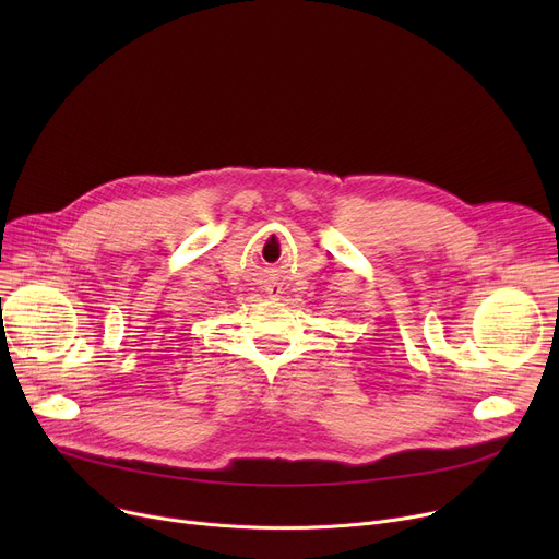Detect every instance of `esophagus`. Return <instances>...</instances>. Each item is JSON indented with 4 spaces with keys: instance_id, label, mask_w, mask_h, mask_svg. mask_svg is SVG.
Returning <instances> with one entry per match:
<instances>
[{
    "instance_id": "obj_1",
    "label": "esophagus",
    "mask_w": 559,
    "mask_h": 559,
    "mask_svg": "<svg viewBox=\"0 0 559 559\" xmlns=\"http://www.w3.org/2000/svg\"><path fill=\"white\" fill-rule=\"evenodd\" d=\"M267 292H270V297H278V295H281V287L270 285V287H267Z\"/></svg>"
}]
</instances>
